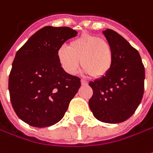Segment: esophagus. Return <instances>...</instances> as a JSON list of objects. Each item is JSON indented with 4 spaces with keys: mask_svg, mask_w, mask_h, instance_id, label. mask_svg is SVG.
Wrapping results in <instances>:
<instances>
[{
    "mask_svg": "<svg viewBox=\"0 0 153 153\" xmlns=\"http://www.w3.org/2000/svg\"><path fill=\"white\" fill-rule=\"evenodd\" d=\"M81 85H88V82L84 80V79H81Z\"/></svg>",
    "mask_w": 153,
    "mask_h": 153,
    "instance_id": "34e87169",
    "label": "esophagus"
}]
</instances>
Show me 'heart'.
Returning a JSON list of instances; mask_svg holds the SVG:
<instances>
[{
  "instance_id": "obj_1",
  "label": "heart",
  "mask_w": 153,
  "mask_h": 153,
  "mask_svg": "<svg viewBox=\"0 0 153 153\" xmlns=\"http://www.w3.org/2000/svg\"><path fill=\"white\" fill-rule=\"evenodd\" d=\"M56 57L63 70L69 74H76L80 60L83 71L94 78L106 75L113 63V49L109 42L90 34H83L72 40L68 47L61 46Z\"/></svg>"
}]
</instances>
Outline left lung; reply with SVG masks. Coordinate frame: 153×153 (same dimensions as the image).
I'll return each instance as SVG.
<instances>
[{"label":"left lung","mask_w":153,"mask_h":153,"mask_svg":"<svg viewBox=\"0 0 153 153\" xmlns=\"http://www.w3.org/2000/svg\"><path fill=\"white\" fill-rule=\"evenodd\" d=\"M102 34L112 46L113 63L106 75L89 83L93 90L89 106L99 121L118 124L129 119L141 102L145 68L139 52L123 36L109 29Z\"/></svg>","instance_id":"obj_1"}]
</instances>
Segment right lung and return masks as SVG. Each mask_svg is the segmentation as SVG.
Masks as SVG:
<instances>
[{"label":"right lung","instance_id":"1","mask_svg":"<svg viewBox=\"0 0 153 153\" xmlns=\"http://www.w3.org/2000/svg\"><path fill=\"white\" fill-rule=\"evenodd\" d=\"M77 34L68 27L45 26L17 51L8 89L15 113L26 124L44 128L63 118L81 83L63 70L56 51Z\"/></svg>","mask_w":153,"mask_h":153}]
</instances>
